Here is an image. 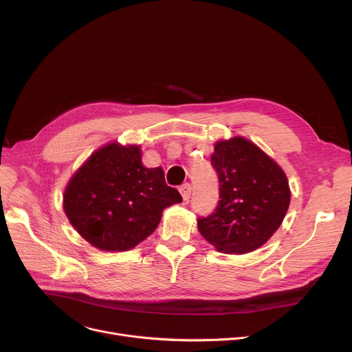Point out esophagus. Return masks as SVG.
<instances>
[{"instance_id":"obj_1","label":"esophagus","mask_w":352,"mask_h":352,"mask_svg":"<svg viewBox=\"0 0 352 352\" xmlns=\"http://www.w3.org/2000/svg\"><path fill=\"white\" fill-rule=\"evenodd\" d=\"M179 193L182 195V199L184 200H188L190 197V193H192V185L190 184H184L179 186Z\"/></svg>"}]
</instances>
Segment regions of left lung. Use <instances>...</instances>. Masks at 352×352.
I'll return each instance as SVG.
<instances>
[{
    "label": "left lung",
    "mask_w": 352,
    "mask_h": 352,
    "mask_svg": "<svg viewBox=\"0 0 352 352\" xmlns=\"http://www.w3.org/2000/svg\"><path fill=\"white\" fill-rule=\"evenodd\" d=\"M212 166L219 175L220 200L210 216L197 219V230L220 252H252L285 217L288 179L273 159L242 136L217 142Z\"/></svg>",
    "instance_id": "left-lung-1"
}]
</instances>
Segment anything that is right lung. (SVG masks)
<instances>
[{"label":"right lung","instance_id":"add662e5","mask_svg":"<svg viewBox=\"0 0 352 352\" xmlns=\"http://www.w3.org/2000/svg\"><path fill=\"white\" fill-rule=\"evenodd\" d=\"M182 202L162 167L142 164L139 146L109 143L86 160L64 192L72 227L93 246L121 252L152 234L163 210Z\"/></svg>","mask_w":352,"mask_h":352}]
</instances>
